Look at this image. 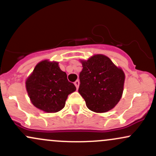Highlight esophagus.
<instances>
[{
    "label": "esophagus",
    "instance_id": "obj_1",
    "mask_svg": "<svg viewBox=\"0 0 156 156\" xmlns=\"http://www.w3.org/2000/svg\"><path fill=\"white\" fill-rule=\"evenodd\" d=\"M79 83H80V82H79V81H78V80H77V81H75V87H76L77 89H78V87H79Z\"/></svg>",
    "mask_w": 156,
    "mask_h": 156
}]
</instances>
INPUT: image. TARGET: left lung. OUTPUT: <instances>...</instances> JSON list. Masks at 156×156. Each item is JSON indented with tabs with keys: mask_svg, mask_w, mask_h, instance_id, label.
<instances>
[{
	"mask_svg": "<svg viewBox=\"0 0 156 156\" xmlns=\"http://www.w3.org/2000/svg\"><path fill=\"white\" fill-rule=\"evenodd\" d=\"M78 93L87 107L96 113L113 109L122 97L125 74L109 57L96 55L87 60H81Z\"/></svg>",
	"mask_w": 156,
	"mask_h": 156,
	"instance_id": "1",
	"label": "left lung"
}]
</instances>
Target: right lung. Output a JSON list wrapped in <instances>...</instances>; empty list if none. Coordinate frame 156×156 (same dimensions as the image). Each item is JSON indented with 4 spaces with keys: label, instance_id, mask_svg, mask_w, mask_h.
Listing matches in <instances>:
<instances>
[{
    "label": "right lung",
    "instance_id": "1",
    "mask_svg": "<svg viewBox=\"0 0 156 156\" xmlns=\"http://www.w3.org/2000/svg\"><path fill=\"white\" fill-rule=\"evenodd\" d=\"M26 89L36 108L47 113H55L64 108L66 100L76 87L67 79L57 62L45 60L35 66L26 80Z\"/></svg>",
    "mask_w": 156,
    "mask_h": 156
}]
</instances>
